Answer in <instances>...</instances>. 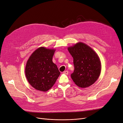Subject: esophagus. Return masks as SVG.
<instances>
[{"mask_svg":"<svg viewBox=\"0 0 123 123\" xmlns=\"http://www.w3.org/2000/svg\"><path fill=\"white\" fill-rule=\"evenodd\" d=\"M63 73L65 74H68V71H64L63 72Z\"/></svg>","mask_w":123,"mask_h":123,"instance_id":"obj_1","label":"esophagus"}]
</instances>
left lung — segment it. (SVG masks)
Wrapping results in <instances>:
<instances>
[{"label":"left lung","mask_w":123,"mask_h":123,"mask_svg":"<svg viewBox=\"0 0 123 123\" xmlns=\"http://www.w3.org/2000/svg\"><path fill=\"white\" fill-rule=\"evenodd\" d=\"M68 50L73 58L74 70L71 77L74 82L81 88L93 84L101 72V63L97 53L81 42L68 47Z\"/></svg>","instance_id":"left-lung-1"}]
</instances>
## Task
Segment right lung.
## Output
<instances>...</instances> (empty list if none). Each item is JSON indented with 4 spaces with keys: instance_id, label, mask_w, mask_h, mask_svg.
Wrapping results in <instances>:
<instances>
[{
    "instance_id": "right-lung-1",
    "label": "right lung",
    "mask_w": 123,
    "mask_h": 123,
    "mask_svg": "<svg viewBox=\"0 0 123 123\" xmlns=\"http://www.w3.org/2000/svg\"><path fill=\"white\" fill-rule=\"evenodd\" d=\"M55 50L42 47L35 50L26 62L25 76L34 88L47 92L55 84L60 72L52 58Z\"/></svg>"
}]
</instances>
